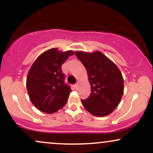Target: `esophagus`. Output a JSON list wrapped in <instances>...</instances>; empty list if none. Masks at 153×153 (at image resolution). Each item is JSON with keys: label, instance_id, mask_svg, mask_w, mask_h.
<instances>
[{"label": "esophagus", "instance_id": "34e87169", "mask_svg": "<svg viewBox=\"0 0 153 153\" xmlns=\"http://www.w3.org/2000/svg\"><path fill=\"white\" fill-rule=\"evenodd\" d=\"M78 85H79L78 83L75 84V88H78Z\"/></svg>", "mask_w": 153, "mask_h": 153}]
</instances>
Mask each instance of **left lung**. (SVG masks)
Masks as SVG:
<instances>
[{"mask_svg":"<svg viewBox=\"0 0 153 153\" xmlns=\"http://www.w3.org/2000/svg\"><path fill=\"white\" fill-rule=\"evenodd\" d=\"M86 68L91 92L82 106L95 117L110 114L118 106L124 94V79L119 68L99 51L75 52Z\"/></svg>","mask_w":153,"mask_h":153,"instance_id":"obj_1","label":"left lung"}]
</instances>
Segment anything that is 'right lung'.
<instances>
[{"instance_id":"right-lung-1","label":"right lung","mask_w":153,"mask_h":153,"mask_svg":"<svg viewBox=\"0 0 153 153\" xmlns=\"http://www.w3.org/2000/svg\"><path fill=\"white\" fill-rule=\"evenodd\" d=\"M74 52L52 48L43 52L31 65L26 88L31 103L40 111L53 114L66 104L71 89L64 82L62 65Z\"/></svg>"}]
</instances>
